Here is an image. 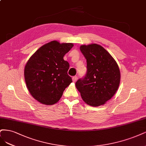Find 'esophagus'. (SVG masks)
I'll return each mask as SVG.
<instances>
[{
	"mask_svg": "<svg viewBox=\"0 0 146 146\" xmlns=\"http://www.w3.org/2000/svg\"><path fill=\"white\" fill-rule=\"evenodd\" d=\"M77 79H78V78H77V76H73V77L72 78V81H73V82H76V80H77Z\"/></svg>",
	"mask_w": 146,
	"mask_h": 146,
	"instance_id": "1",
	"label": "esophagus"
}]
</instances>
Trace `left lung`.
Returning a JSON list of instances; mask_svg holds the SVG:
<instances>
[{"mask_svg":"<svg viewBox=\"0 0 146 146\" xmlns=\"http://www.w3.org/2000/svg\"><path fill=\"white\" fill-rule=\"evenodd\" d=\"M80 50L87 60L86 76L76 87L87 104L98 107L106 104L118 89L121 74L116 60L100 45H82Z\"/></svg>","mask_w":146,"mask_h":146,"instance_id":"1","label":"left lung"}]
</instances>
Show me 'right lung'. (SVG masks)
Returning <instances> with one entry per match:
<instances>
[{
    "mask_svg": "<svg viewBox=\"0 0 146 146\" xmlns=\"http://www.w3.org/2000/svg\"><path fill=\"white\" fill-rule=\"evenodd\" d=\"M73 46L72 43L51 41L40 46L27 61L24 68L26 86L31 95L41 104L58 102L72 82L67 74L70 65L64 56Z\"/></svg>",
    "mask_w": 146,
    "mask_h": 146,
    "instance_id": "1",
    "label": "right lung"
}]
</instances>
